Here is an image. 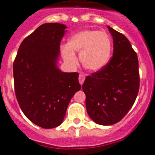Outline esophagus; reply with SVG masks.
<instances>
[{"label": "esophagus", "instance_id": "esophagus-1", "mask_svg": "<svg viewBox=\"0 0 155 155\" xmlns=\"http://www.w3.org/2000/svg\"><path fill=\"white\" fill-rule=\"evenodd\" d=\"M84 80H85V76H84V75H83V74H79V83L81 84V85L83 83Z\"/></svg>", "mask_w": 155, "mask_h": 155}]
</instances>
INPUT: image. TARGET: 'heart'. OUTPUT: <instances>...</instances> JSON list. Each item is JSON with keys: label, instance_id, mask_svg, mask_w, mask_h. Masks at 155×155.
<instances>
[{"label": "heart", "instance_id": "heart-1", "mask_svg": "<svg viewBox=\"0 0 155 155\" xmlns=\"http://www.w3.org/2000/svg\"><path fill=\"white\" fill-rule=\"evenodd\" d=\"M74 51L80 52L79 59L85 68L91 72L103 69L109 62L112 52V40L107 33L96 29H85L72 35L63 46L64 60L70 65L77 64Z\"/></svg>", "mask_w": 155, "mask_h": 155}]
</instances>
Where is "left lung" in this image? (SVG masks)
<instances>
[{
  "label": "left lung",
  "instance_id": "1",
  "mask_svg": "<svg viewBox=\"0 0 155 155\" xmlns=\"http://www.w3.org/2000/svg\"><path fill=\"white\" fill-rule=\"evenodd\" d=\"M113 37V56L103 69L87 76L83 84L89 116L110 126L122 119L134 105L140 88L137 53L124 35L107 26Z\"/></svg>",
  "mask_w": 155,
  "mask_h": 155
}]
</instances>
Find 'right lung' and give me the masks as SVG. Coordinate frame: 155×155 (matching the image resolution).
I'll list each match as a JSON object with an SVG mask.
<instances>
[{"mask_svg":"<svg viewBox=\"0 0 155 155\" xmlns=\"http://www.w3.org/2000/svg\"><path fill=\"white\" fill-rule=\"evenodd\" d=\"M65 29L57 22L40 25L21 42L13 63L18 104L31 122L44 129L61 125L70 101L81 89L79 73L58 68Z\"/></svg>","mask_w":155,"mask_h":155,"instance_id":"right-lung-1","label":"right lung"}]
</instances>
